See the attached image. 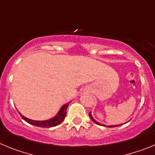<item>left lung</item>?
<instances>
[{"mask_svg": "<svg viewBox=\"0 0 155 155\" xmlns=\"http://www.w3.org/2000/svg\"><path fill=\"white\" fill-rule=\"evenodd\" d=\"M89 116H90V117H91V120H92V121L94 122V124H98V125H101V126H102V124H100L99 123H98V122H97V121H95V120H94V119L92 118V116H91V112H90V113H89ZM121 125H122V124H121ZM102 126H104V127H106V126H105V125H102ZM119 126H120V125H116V126H108V127H119Z\"/></svg>", "mask_w": 155, "mask_h": 155, "instance_id": "left-lung-1", "label": "left lung"}]
</instances>
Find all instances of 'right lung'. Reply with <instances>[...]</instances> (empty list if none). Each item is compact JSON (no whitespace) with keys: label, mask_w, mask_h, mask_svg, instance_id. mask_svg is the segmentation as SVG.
I'll list each match as a JSON object with an SVG mask.
<instances>
[{"label":"right lung","mask_w":155,"mask_h":155,"mask_svg":"<svg viewBox=\"0 0 155 155\" xmlns=\"http://www.w3.org/2000/svg\"><path fill=\"white\" fill-rule=\"evenodd\" d=\"M68 105H69V103L65 104V105H63L62 107H61V109H60V111H59V113L57 114V116H54L53 118L50 119V120H44V121H35V120H31L26 118V117H25V116H23L21 113H19V114L21 115V118H22L25 121H26L27 123L31 124V125L36 126V127H46V128H48V127H56V126L61 124L63 122V120H64L66 114H67L66 112H67V109H68Z\"/></svg>","instance_id":"1"}]
</instances>
